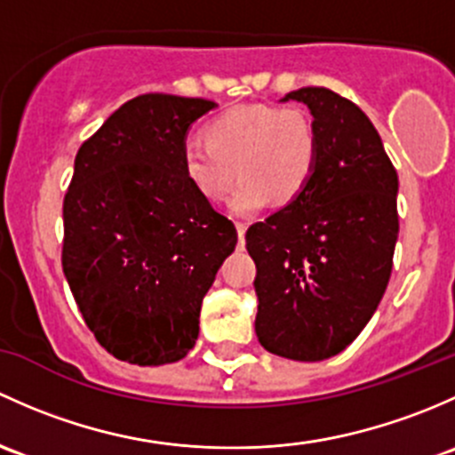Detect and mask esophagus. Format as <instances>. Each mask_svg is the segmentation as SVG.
Masks as SVG:
<instances>
[{
    "label": "esophagus",
    "mask_w": 455,
    "mask_h": 455,
    "mask_svg": "<svg viewBox=\"0 0 455 455\" xmlns=\"http://www.w3.org/2000/svg\"><path fill=\"white\" fill-rule=\"evenodd\" d=\"M236 232H238V245H245V232H247V226L245 223H236Z\"/></svg>",
    "instance_id": "34e87169"
}]
</instances>
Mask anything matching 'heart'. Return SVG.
<instances>
[{"label":"heart","instance_id":"heart-1","mask_svg":"<svg viewBox=\"0 0 455 455\" xmlns=\"http://www.w3.org/2000/svg\"><path fill=\"white\" fill-rule=\"evenodd\" d=\"M205 142L181 147V172L199 199L219 204L241 177L229 208L250 217L271 201L287 205L307 190L320 162V135L298 107L238 105L214 116Z\"/></svg>","mask_w":455,"mask_h":455}]
</instances>
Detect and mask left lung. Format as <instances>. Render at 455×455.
<instances>
[{
  "mask_svg": "<svg viewBox=\"0 0 455 455\" xmlns=\"http://www.w3.org/2000/svg\"><path fill=\"white\" fill-rule=\"evenodd\" d=\"M283 100L311 109L320 162L296 201L245 234L256 262V337L278 357L322 362L363 331L386 293L399 177L377 129L348 98L302 87Z\"/></svg>",
  "mask_w": 455,
  "mask_h": 455,
  "instance_id": "obj_1",
  "label": "left lung"
}]
</instances>
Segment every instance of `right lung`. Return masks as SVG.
I'll use <instances>...</instances> for the list:
<instances>
[{
  "instance_id": "obj_1",
  "label": "right lung",
  "mask_w": 455,
  "mask_h": 455,
  "mask_svg": "<svg viewBox=\"0 0 455 455\" xmlns=\"http://www.w3.org/2000/svg\"><path fill=\"white\" fill-rule=\"evenodd\" d=\"M205 98L142 93L83 142L63 201V271L98 344L120 362H180L199 311L234 251V223L181 172Z\"/></svg>"
}]
</instances>
